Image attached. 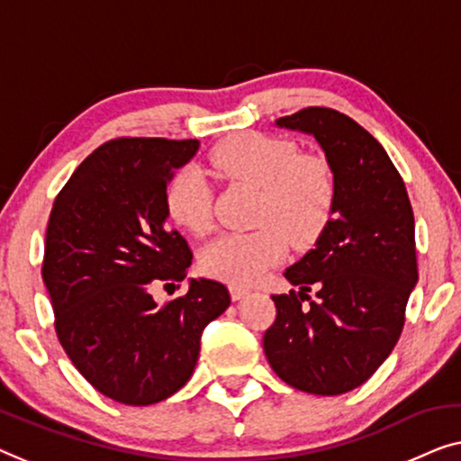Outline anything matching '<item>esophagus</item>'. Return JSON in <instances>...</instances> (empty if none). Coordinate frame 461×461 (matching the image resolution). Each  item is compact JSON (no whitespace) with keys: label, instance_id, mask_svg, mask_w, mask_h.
Returning <instances> with one entry per match:
<instances>
[{"label":"esophagus","instance_id":"esophagus-1","mask_svg":"<svg viewBox=\"0 0 461 461\" xmlns=\"http://www.w3.org/2000/svg\"><path fill=\"white\" fill-rule=\"evenodd\" d=\"M229 289H230L232 302H239V299H243L245 295H249V289H247V286H241V285H230Z\"/></svg>","mask_w":461,"mask_h":461}]
</instances>
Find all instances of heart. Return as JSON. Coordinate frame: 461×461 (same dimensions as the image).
I'll return each instance as SVG.
<instances>
[{
    "label": "heart",
    "instance_id": "heart-1",
    "mask_svg": "<svg viewBox=\"0 0 461 461\" xmlns=\"http://www.w3.org/2000/svg\"><path fill=\"white\" fill-rule=\"evenodd\" d=\"M210 166L224 181L258 189L253 222L259 224L256 230L229 232L205 247L202 268L210 276L235 285L256 283L283 259L286 237L305 245L329 222L335 199L329 164L299 153L289 139L262 132L232 135L210 151ZM166 212L191 235L212 229V195L202 172L189 166L172 176Z\"/></svg>",
    "mask_w": 461,
    "mask_h": 461
}]
</instances>
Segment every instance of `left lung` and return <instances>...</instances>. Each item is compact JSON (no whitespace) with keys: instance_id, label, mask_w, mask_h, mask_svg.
I'll return each instance as SVG.
<instances>
[{"instance_id":"1","label":"left lung","mask_w":461,"mask_h":461,"mask_svg":"<svg viewBox=\"0 0 461 461\" xmlns=\"http://www.w3.org/2000/svg\"><path fill=\"white\" fill-rule=\"evenodd\" d=\"M276 126L316 139L335 199L313 249L285 270L299 291L272 295L276 320L266 330L264 351L293 389L341 395L375 375L402 335L418 283L411 203L383 145L356 120L305 108ZM312 288L316 300L307 297Z\"/></svg>"}]
</instances>
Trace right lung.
Wrapping results in <instances>:
<instances>
[{"label": "right lung", "instance_id": "add662e5", "mask_svg": "<svg viewBox=\"0 0 461 461\" xmlns=\"http://www.w3.org/2000/svg\"><path fill=\"white\" fill-rule=\"evenodd\" d=\"M197 139H116L91 153L53 202L43 283L75 368L124 405H151L193 376L202 332L230 305L218 280L189 278L159 305L151 289L186 276L193 253L166 220V189Z\"/></svg>", "mask_w": 461, "mask_h": 461}]
</instances>
